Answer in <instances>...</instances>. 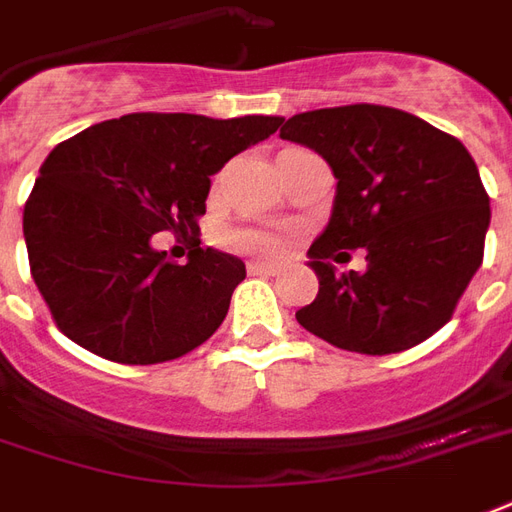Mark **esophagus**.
I'll list each match as a JSON object with an SVG mask.
<instances>
[{
	"instance_id": "esophagus-1",
	"label": "esophagus",
	"mask_w": 512,
	"mask_h": 512,
	"mask_svg": "<svg viewBox=\"0 0 512 512\" xmlns=\"http://www.w3.org/2000/svg\"><path fill=\"white\" fill-rule=\"evenodd\" d=\"M281 270L278 264H270V261H248V272L251 275H275Z\"/></svg>"
}]
</instances>
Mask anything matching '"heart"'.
<instances>
[{"mask_svg":"<svg viewBox=\"0 0 512 512\" xmlns=\"http://www.w3.org/2000/svg\"><path fill=\"white\" fill-rule=\"evenodd\" d=\"M226 245L240 253L261 256V259H275L286 251L289 237L278 229H234L226 234Z\"/></svg>","mask_w":512,"mask_h":512,"instance_id":"1","label":"heart"}]
</instances>
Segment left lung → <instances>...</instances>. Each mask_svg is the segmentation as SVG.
<instances>
[{
  "label": "left lung",
  "instance_id": "obj_1",
  "mask_svg": "<svg viewBox=\"0 0 512 512\" xmlns=\"http://www.w3.org/2000/svg\"><path fill=\"white\" fill-rule=\"evenodd\" d=\"M281 138L319 152L338 179L308 251L319 294L297 322L338 349L395 354L445 327L483 264L488 193L458 138L401 108H316L281 117ZM363 247L365 273L333 260Z\"/></svg>",
  "mask_w": 512,
  "mask_h": 512
}]
</instances>
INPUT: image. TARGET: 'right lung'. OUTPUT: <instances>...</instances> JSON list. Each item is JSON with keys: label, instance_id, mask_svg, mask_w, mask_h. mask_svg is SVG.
Segmentation results:
<instances>
[{"label": "right lung", "instance_id": "add662e5", "mask_svg": "<svg viewBox=\"0 0 512 512\" xmlns=\"http://www.w3.org/2000/svg\"><path fill=\"white\" fill-rule=\"evenodd\" d=\"M278 125L264 114H125L51 149L24 207V240L59 330L128 365L166 363L207 341L245 264L199 242L177 264L152 234L199 229L212 174Z\"/></svg>", "mask_w": 512, "mask_h": 512}]
</instances>
